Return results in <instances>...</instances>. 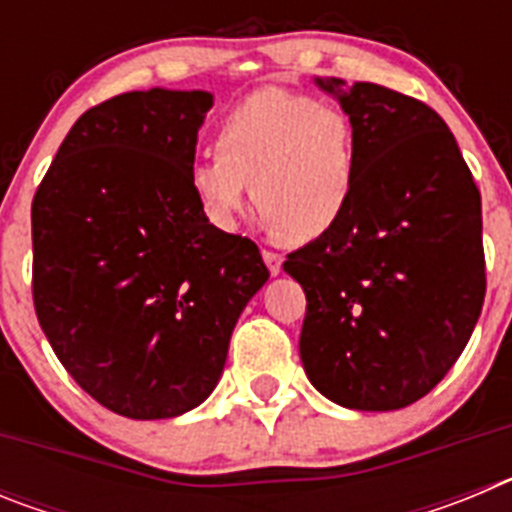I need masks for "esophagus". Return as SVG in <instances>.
<instances>
[{"instance_id":"obj_1","label":"esophagus","mask_w":512,"mask_h":512,"mask_svg":"<svg viewBox=\"0 0 512 512\" xmlns=\"http://www.w3.org/2000/svg\"><path fill=\"white\" fill-rule=\"evenodd\" d=\"M261 256H264V261H266V266H269V271L271 274H274V277H277L279 271H282V253H277V251H269V248H264V253H261Z\"/></svg>"}]
</instances>
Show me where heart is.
Returning <instances> with one entry per match:
<instances>
[{"label": "heart", "instance_id": "1", "mask_svg": "<svg viewBox=\"0 0 512 512\" xmlns=\"http://www.w3.org/2000/svg\"><path fill=\"white\" fill-rule=\"evenodd\" d=\"M215 151L189 182L207 220L223 230L238 225L251 189L266 223L295 241L336 228L354 197V122L310 94L279 87L248 94L217 120Z\"/></svg>", "mask_w": 512, "mask_h": 512}]
</instances>
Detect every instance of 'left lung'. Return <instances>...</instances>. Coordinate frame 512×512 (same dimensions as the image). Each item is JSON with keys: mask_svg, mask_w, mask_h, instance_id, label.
Returning a JSON list of instances; mask_svg holds the SVG:
<instances>
[{"mask_svg": "<svg viewBox=\"0 0 512 512\" xmlns=\"http://www.w3.org/2000/svg\"><path fill=\"white\" fill-rule=\"evenodd\" d=\"M356 133V187L284 271L305 289L300 359L328 400L400 410L446 377L485 302L482 200L436 110L395 89L318 79Z\"/></svg>", "mask_w": 512, "mask_h": 512, "instance_id": "obj_1", "label": "left lung"}]
</instances>
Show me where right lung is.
Returning <instances> with one entry per match:
<instances>
[{
  "label": "right lung",
  "mask_w": 512,
  "mask_h": 512,
  "mask_svg": "<svg viewBox=\"0 0 512 512\" xmlns=\"http://www.w3.org/2000/svg\"><path fill=\"white\" fill-rule=\"evenodd\" d=\"M207 92L117 94L63 138L33 197V302L81 390L133 420L197 408L269 279L192 192Z\"/></svg>",
  "instance_id": "right-lung-1"
}]
</instances>
